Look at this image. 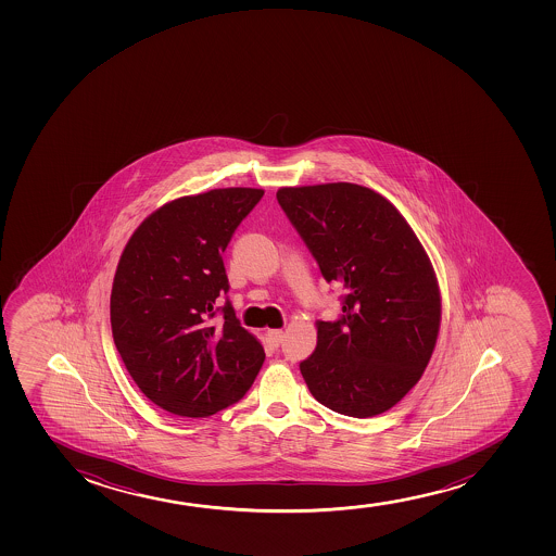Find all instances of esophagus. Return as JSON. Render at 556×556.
I'll return each mask as SVG.
<instances>
[{
	"instance_id": "esophagus-1",
	"label": "esophagus",
	"mask_w": 556,
	"mask_h": 556,
	"mask_svg": "<svg viewBox=\"0 0 556 556\" xmlns=\"http://www.w3.org/2000/svg\"><path fill=\"white\" fill-rule=\"evenodd\" d=\"M267 336L270 339V343L275 346L280 345L281 341H283V330H268Z\"/></svg>"
}]
</instances>
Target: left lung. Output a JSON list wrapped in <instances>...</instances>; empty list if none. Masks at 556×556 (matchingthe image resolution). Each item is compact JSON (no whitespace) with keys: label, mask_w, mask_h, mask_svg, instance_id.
<instances>
[{"label":"left lung","mask_w":556,"mask_h":556,"mask_svg":"<svg viewBox=\"0 0 556 556\" xmlns=\"http://www.w3.org/2000/svg\"><path fill=\"white\" fill-rule=\"evenodd\" d=\"M276 199L328 283L341 315L319 320L301 362L312 395L349 417L393 408L421 378L440 332L438 281L395 205L354 184L283 187Z\"/></svg>","instance_id":"left-lung-1"}]
</instances>
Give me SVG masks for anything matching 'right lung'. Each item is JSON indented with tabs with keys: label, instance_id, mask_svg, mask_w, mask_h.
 Returning a JSON list of instances; mask_svg holds the SVG:
<instances>
[{
	"label": "right lung",
	"instance_id": "add662e5",
	"mask_svg": "<svg viewBox=\"0 0 556 556\" xmlns=\"http://www.w3.org/2000/svg\"><path fill=\"white\" fill-rule=\"evenodd\" d=\"M262 189L231 187L163 205L135 230L116 267L111 328L139 390L181 417L239 403L265 362L231 302L223 254ZM220 312L224 320L212 323Z\"/></svg>",
	"mask_w": 556,
	"mask_h": 556
}]
</instances>
